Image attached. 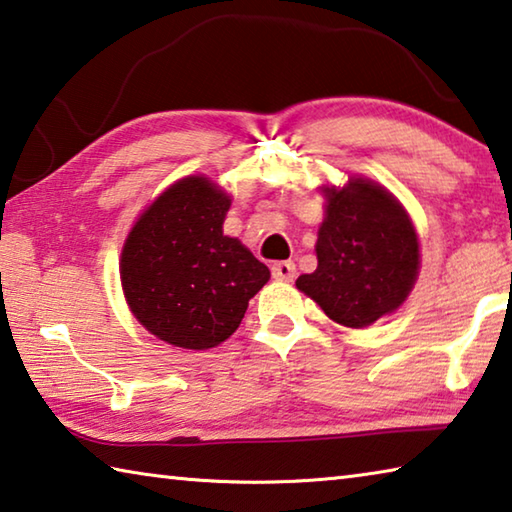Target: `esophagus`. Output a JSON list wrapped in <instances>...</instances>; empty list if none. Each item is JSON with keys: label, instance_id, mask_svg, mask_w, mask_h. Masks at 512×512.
Returning a JSON list of instances; mask_svg holds the SVG:
<instances>
[{"label": "esophagus", "instance_id": "34e87169", "mask_svg": "<svg viewBox=\"0 0 512 512\" xmlns=\"http://www.w3.org/2000/svg\"><path fill=\"white\" fill-rule=\"evenodd\" d=\"M272 276L276 281H294V276H297V265L292 261H279L272 265Z\"/></svg>", "mask_w": 512, "mask_h": 512}]
</instances>
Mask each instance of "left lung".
I'll list each match as a JSON object with an SVG mask.
<instances>
[{"label": "left lung", "instance_id": "obj_1", "mask_svg": "<svg viewBox=\"0 0 512 512\" xmlns=\"http://www.w3.org/2000/svg\"><path fill=\"white\" fill-rule=\"evenodd\" d=\"M326 218L317 238V270L297 288L348 328H366L398 310L418 279L420 245L414 224L387 188L351 177L324 186Z\"/></svg>", "mask_w": 512, "mask_h": 512}]
</instances>
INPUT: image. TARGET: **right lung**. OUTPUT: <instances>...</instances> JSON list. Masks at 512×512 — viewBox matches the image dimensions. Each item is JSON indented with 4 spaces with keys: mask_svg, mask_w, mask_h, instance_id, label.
Listing matches in <instances>:
<instances>
[{
    "mask_svg": "<svg viewBox=\"0 0 512 512\" xmlns=\"http://www.w3.org/2000/svg\"><path fill=\"white\" fill-rule=\"evenodd\" d=\"M231 195L209 177L168 186L134 222L121 285L139 324L161 342L206 351L236 333L270 270L222 233Z\"/></svg>",
    "mask_w": 512,
    "mask_h": 512,
    "instance_id": "1",
    "label": "right lung"
}]
</instances>
